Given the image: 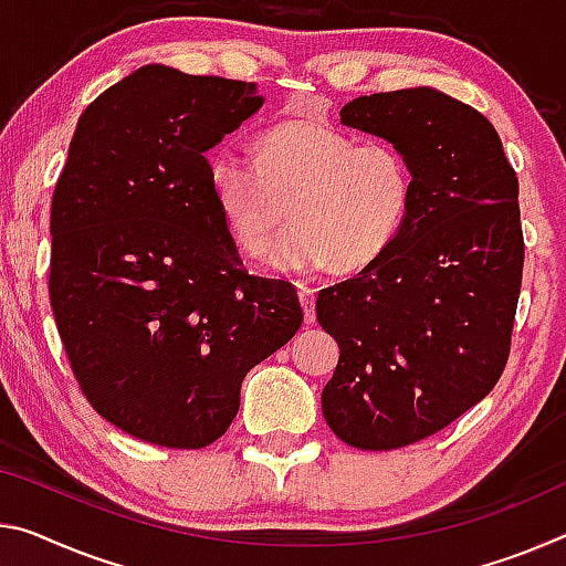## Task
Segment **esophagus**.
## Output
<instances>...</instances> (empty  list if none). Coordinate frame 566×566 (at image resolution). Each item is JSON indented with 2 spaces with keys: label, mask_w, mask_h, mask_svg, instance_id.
Listing matches in <instances>:
<instances>
[{
  "label": "esophagus",
  "mask_w": 566,
  "mask_h": 566,
  "mask_svg": "<svg viewBox=\"0 0 566 566\" xmlns=\"http://www.w3.org/2000/svg\"><path fill=\"white\" fill-rule=\"evenodd\" d=\"M315 292L317 290H312V286H307L304 282L297 284L300 304H302V310H304V322H307V325H312V322H315Z\"/></svg>",
  "instance_id": "esophagus-1"
}]
</instances>
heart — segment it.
<instances>
[{
  "instance_id": "1",
  "label": "heart",
  "mask_w": 566,
  "mask_h": 566,
  "mask_svg": "<svg viewBox=\"0 0 566 566\" xmlns=\"http://www.w3.org/2000/svg\"><path fill=\"white\" fill-rule=\"evenodd\" d=\"M209 184L231 237L280 272L332 264L360 272L392 247L416 199V170L390 140L360 143L327 123L284 120L254 140V160L219 148Z\"/></svg>"
}]
</instances>
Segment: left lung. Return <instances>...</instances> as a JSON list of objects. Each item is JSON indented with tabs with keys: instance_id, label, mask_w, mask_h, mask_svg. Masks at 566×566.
I'll use <instances>...</instances> for the list:
<instances>
[{
	"instance_id": "left-lung-1",
	"label": "left lung",
	"mask_w": 566,
	"mask_h": 566,
	"mask_svg": "<svg viewBox=\"0 0 566 566\" xmlns=\"http://www.w3.org/2000/svg\"><path fill=\"white\" fill-rule=\"evenodd\" d=\"M339 120L396 143L416 170L392 247L317 297L339 345L327 426L392 451L451 426L504 373L524 269L518 178L493 125L433 87L355 97Z\"/></svg>"
}]
</instances>
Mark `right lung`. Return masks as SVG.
<instances>
[{"label":"right lung","instance_id":"1","mask_svg":"<svg viewBox=\"0 0 566 566\" xmlns=\"http://www.w3.org/2000/svg\"><path fill=\"white\" fill-rule=\"evenodd\" d=\"M254 83L146 65L80 115L52 193L50 302L90 406L140 441L206 448L251 367L302 327L290 282L251 276L206 150L251 118Z\"/></svg>","mask_w":566,"mask_h":566}]
</instances>
